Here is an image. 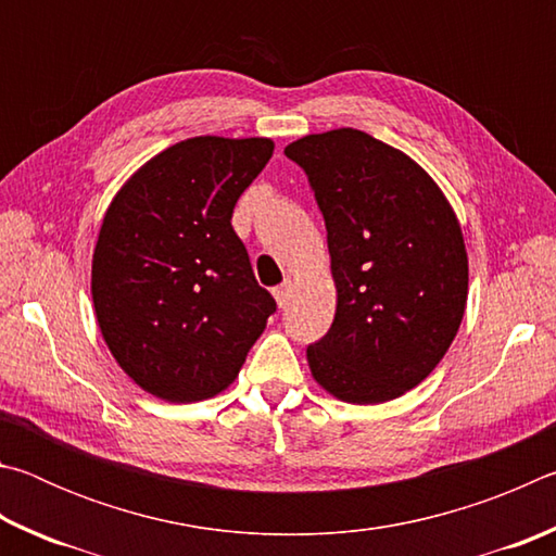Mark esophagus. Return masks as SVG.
Instances as JSON below:
<instances>
[{"instance_id": "obj_1", "label": "esophagus", "mask_w": 556, "mask_h": 556, "mask_svg": "<svg viewBox=\"0 0 556 556\" xmlns=\"http://www.w3.org/2000/svg\"><path fill=\"white\" fill-rule=\"evenodd\" d=\"M271 294H275L279 308H285L289 304V299H291V279H285V285L271 289Z\"/></svg>"}]
</instances>
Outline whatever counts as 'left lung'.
Masks as SVG:
<instances>
[{"mask_svg": "<svg viewBox=\"0 0 556 556\" xmlns=\"http://www.w3.org/2000/svg\"><path fill=\"white\" fill-rule=\"evenodd\" d=\"M285 154L324 213L338 294L331 328L306 348L314 380L353 404L400 397L437 368L466 312L456 213L414 159L361 129L306 135Z\"/></svg>", "mask_w": 556, "mask_h": 556, "instance_id": "1", "label": "left lung"}]
</instances>
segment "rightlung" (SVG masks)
Listing matches in <instances>:
<instances>
[{"label": "right lung", "mask_w": 556, "mask_h": 556, "mask_svg": "<svg viewBox=\"0 0 556 556\" xmlns=\"http://www.w3.org/2000/svg\"><path fill=\"white\" fill-rule=\"evenodd\" d=\"M275 152L265 137H193L129 176L92 252L102 338L144 392L199 402L238 378L275 314L230 218Z\"/></svg>", "instance_id": "right-lung-1"}]
</instances>
